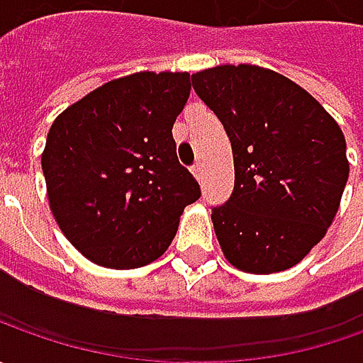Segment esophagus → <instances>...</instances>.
Segmentation results:
<instances>
[{
	"label": "esophagus",
	"mask_w": 363,
	"mask_h": 363,
	"mask_svg": "<svg viewBox=\"0 0 363 363\" xmlns=\"http://www.w3.org/2000/svg\"><path fill=\"white\" fill-rule=\"evenodd\" d=\"M202 172H203L202 163H194V167H191V174L196 175L198 179H202Z\"/></svg>",
	"instance_id": "esophagus-1"
}]
</instances>
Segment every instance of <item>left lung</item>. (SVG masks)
<instances>
[{
	"mask_svg": "<svg viewBox=\"0 0 363 363\" xmlns=\"http://www.w3.org/2000/svg\"><path fill=\"white\" fill-rule=\"evenodd\" d=\"M191 84L232 145L234 191L212 210L224 257L252 274L295 267L340 210L350 161L337 121L297 82L255 64L206 68Z\"/></svg>",
	"mask_w": 363,
	"mask_h": 363,
	"instance_id": "obj_1",
	"label": "left lung"
}]
</instances>
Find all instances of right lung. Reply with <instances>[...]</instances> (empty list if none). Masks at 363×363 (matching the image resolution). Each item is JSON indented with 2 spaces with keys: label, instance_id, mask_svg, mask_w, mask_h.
<instances>
[{
  "label": "right lung",
  "instance_id": "1",
  "mask_svg": "<svg viewBox=\"0 0 363 363\" xmlns=\"http://www.w3.org/2000/svg\"><path fill=\"white\" fill-rule=\"evenodd\" d=\"M188 72H135L94 89L52 123L42 172L52 216L105 269H139L174 240L200 186L179 165L172 129Z\"/></svg>",
  "mask_w": 363,
  "mask_h": 363
}]
</instances>
